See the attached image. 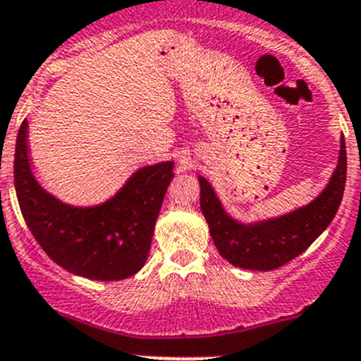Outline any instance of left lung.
I'll return each instance as SVG.
<instances>
[{"mask_svg": "<svg viewBox=\"0 0 361 361\" xmlns=\"http://www.w3.org/2000/svg\"><path fill=\"white\" fill-rule=\"evenodd\" d=\"M344 136L341 137L338 162L325 190L312 202L278 218L241 224L221 206L213 187L199 176L201 211L209 225L214 246L232 265L250 271H272L304 253L330 225L341 206L345 185Z\"/></svg>", "mask_w": 361, "mask_h": 361, "instance_id": "1", "label": "left lung"}]
</instances>
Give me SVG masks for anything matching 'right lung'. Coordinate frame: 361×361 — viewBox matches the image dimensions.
<instances>
[{
  "label": "right lung",
  "instance_id": "1",
  "mask_svg": "<svg viewBox=\"0 0 361 361\" xmlns=\"http://www.w3.org/2000/svg\"><path fill=\"white\" fill-rule=\"evenodd\" d=\"M173 167L171 160L141 167L110 201L90 207L69 206L36 181L24 120L17 136L13 180L29 231L57 265L83 278L120 281L136 274L147 262Z\"/></svg>",
  "mask_w": 361,
  "mask_h": 361
}]
</instances>
